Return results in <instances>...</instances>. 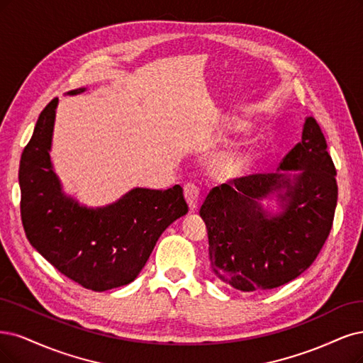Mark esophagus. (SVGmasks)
<instances>
[{
    "instance_id": "esophagus-1",
    "label": "esophagus",
    "mask_w": 363,
    "mask_h": 363,
    "mask_svg": "<svg viewBox=\"0 0 363 363\" xmlns=\"http://www.w3.org/2000/svg\"><path fill=\"white\" fill-rule=\"evenodd\" d=\"M184 198H186L187 204H189L191 210H195L198 206V199H199V187L195 183L184 184Z\"/></svg>"
}]
</instances>
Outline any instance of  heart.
<instances>
[{
	"instance_id": "heart-1",
	"label": "heart",
	"mask_w": 363,
	"mask_h": 363,
	"mask_svg": "<svg viewBox=\"0 0 363 363\" xmlns=\"http://www.w3.org/2000/svg\"><path fill=\"white\" fill-rule=\"evenodd\" d=\"M255 148L251 145L234 147L218 156L213 162V171L218 177H239L251 168L255 160Z\"/></svg>"
}]
</instances>
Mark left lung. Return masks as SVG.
Masks as SVG:
<instances>
[{
    "label": "left lung",
    "instance_id": "obj_1",
    "mask_svg": "<svg viewBox=\"0 0 363 363\" xmlns=\"http://www.w3.org/2000/svg\"><path fill=\"white\" fill-rule=\"evenodd\" d=\"M274 174H252L211 189L199 208L216 277L240 291H264L302 274L332 230L338 184L326 138L314 117ZM297 170V173H285ZM277 194L273 216L259 201Z\"/></svg>",
    "mask_w": 363,
    "mask_h": 363
}]
</instances>
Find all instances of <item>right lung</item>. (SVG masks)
<instances>
[{
    "label": "right lung",
    "mask_w": 363,
    "mask_h": 363,
    "mask_svg": "<svg viewBox=\"0 0 363 363\" xmlns=\"http://www.w3.org/2000/svg\"><path fill=\"white\" fill-rule=\"evenodd\" d=\"M85 89L67 94H79ZM58 99L40 112L19 165L21 218L37 252L84 289L106 291L138 277L169 225L187 213L182 186L135 187L118 201L89 208L67 196L51 162Z\"/></svg>",
    "instance_id": "right-lung-1"
}]
</instances>
